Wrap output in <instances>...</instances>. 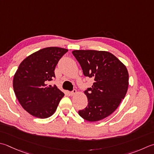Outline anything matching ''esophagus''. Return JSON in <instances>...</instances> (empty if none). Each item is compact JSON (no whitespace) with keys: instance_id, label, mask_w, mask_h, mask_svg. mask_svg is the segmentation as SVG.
I'll use <instances>...</instances> for the list:
<instances>
[{"instance_id":"esophagus-1","label":"esophagus","mask_w":154,"mask_h":154,"mask_svg":"<svg viewBox=\"0 0 154 154\" xmlns=\"http://www.w3.org/2000/svg\"><path fill=\"white\" fill-rule=\"evenodd\" d=\"M76 93H77V90H76V89H73V91L70 92V95H71V96H73V95H74Z\"/></svg>"}]
</instances>
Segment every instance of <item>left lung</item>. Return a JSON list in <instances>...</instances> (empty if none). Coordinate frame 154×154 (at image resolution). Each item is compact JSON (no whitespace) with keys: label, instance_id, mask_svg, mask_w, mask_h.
Here are the masks:
<instances>
[{"label":"left lung","instance_id":"obj_1","mask_svg":"<svg viewBox=\"0 0 154 154\" xmlns=\"http://www.w3.org/2000/svg\"><path fill=\"white\" fill-rule=\"evenodd\" d=\"M73 55L79 63L85 77L94 81L84 93L88 104L79 115L89 122H97L111 115L128 88L129 75L125 66L107 51L75 50Z\"/></svg>","mask_w":154,"mask_h":154}]
</instances>
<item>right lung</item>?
Listing matches in <instances>:
<instances>
[{
	"label": "right lung",
	"instance_id": "right-lung-1",
	"mask_svg": "<svg viewBox=\"0 0 154 154\" xmlns=\"http://www.w3.org/2000/svg\"><path fill=\"white\" fill-rule=\"evenodd\" d=\"M68 51L60 47H47L27 57L20 63L13 79L15 95L23 109L38 118L55 113L64 93L57 87L47 86L55 77V69Z\"/></svg>",
	"mask_w": 154,
	"mask_h": 154
}]
</instances>
